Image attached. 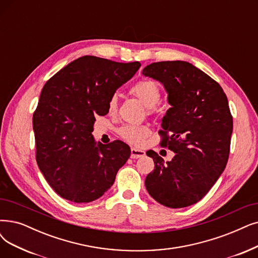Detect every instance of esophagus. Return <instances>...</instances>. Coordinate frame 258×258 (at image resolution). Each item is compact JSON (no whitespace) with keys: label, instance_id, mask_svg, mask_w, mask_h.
I'll return each mask as SVG.
<instances>
[{"label":"esophagus","instance_id":"34e87169","mask_svg":"<svg viewBox=\"0 0 258 258\" xmlns=\"http://www.w3.org/2000/svg\"><path fill=\"white\" fill-rule=\"evenodd\" d=\"M145 156V151L137 149V148H131V158L132 159H139Z\"/></svg>","mask_w":258,"mask_h":258}]
</instances>
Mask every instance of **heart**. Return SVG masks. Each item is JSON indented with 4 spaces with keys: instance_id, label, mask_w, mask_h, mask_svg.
<instances>
[{
    "instance_id": "b5f03b06",
    "label": "heart",
    "mask_w": 258,
    "mask_h": 258,
    "mask_svg": "<svg viewBox=\"0 0 258 258\" xmlns=\"http://www.w3.org/2000/svg\"><path fill=\"white\" fill-rule=\"evenodd\" d=\"M129 92L131 95L136 96L143 102L144 106L147 108L148 114L151 115L159 111L158 104L162 97V89L157 81L150 79L139 80L130 88ZM117 104V95H111L108 100V111L110 114L116 112ZM118 136L131 145L141 146L149 136V129L142 125H125L118 129Z\"/></svg>"
}]
</instances>
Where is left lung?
Segmentation results:
<instances>
[{"label": "left lung", "mask_w": 258, "mask_h": 258, "mask_svg": "<svg viewBox=\"0 0 258 258\" xmlns=\"http://www.w3.org/2000/svg\"><path fill=\"white\" fill-rule=\"evenodd\" d=\"M161 81L171 105L162 119L161 146L176 153L164 162L153 150L154 169L145 180L164 207L186 208L200 201L224 170L230 156L233 116L217 81L186 61H160L143 70Z\"/></svg>", "instance_id": "obj_1"}]
</instances>
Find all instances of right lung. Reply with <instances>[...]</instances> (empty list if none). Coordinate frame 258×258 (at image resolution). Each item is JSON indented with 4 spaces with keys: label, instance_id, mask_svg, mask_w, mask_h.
Segmentation results:
<instances>
[{
    "label": "right lung",
    "instance_id": "right-lung-1",
    "mask_svg": "<svg viewBox=\"0 0 258 258\" xmlns=\"http://www.w3.org/2000/svg\"><path fill=\"white\" fill-rule=\"evenodd\" d=\"M140 67L139 61L121 63L84 56L46 81L33 115L36 160L60 197L91 202L114 183L130 147L118 140L96 146L92 131L95 117L109 112L110 96Z\"/></svg>",
    "mask_w": 258,
    "mask_h": 258
}]
</instances>
